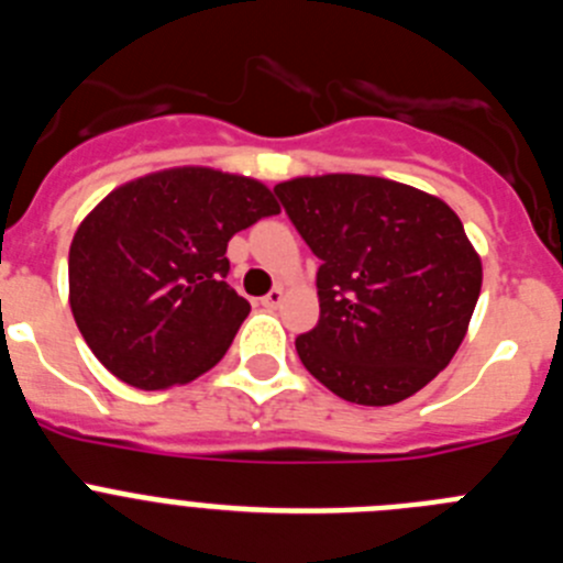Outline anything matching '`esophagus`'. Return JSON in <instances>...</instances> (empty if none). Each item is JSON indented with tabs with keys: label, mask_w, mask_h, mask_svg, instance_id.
Wrapping results in <instances>:
<instances>
[{
	"label": "esophagus",
	"mask_w": 563,
	"mask_h": 563,
	"mask_svg": "<svg viewBox=\"0 0 563 563\" xmlns=\"http://www.w3.org/2000/svg\"><path fill=\"white\" fill-rule=\"evenodd\" d=\"M282 301H285V290H282V287H273V290L267 292L265 298H262V305H265L267 310H276V307L282 305Z\"/></svg>",
	"instance_id": "1"
}]
</instances>
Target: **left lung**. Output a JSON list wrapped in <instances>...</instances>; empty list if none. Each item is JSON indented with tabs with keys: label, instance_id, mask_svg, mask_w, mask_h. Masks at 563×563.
Masks as SVG:
<instances>
[{
	"label": "left lung",
	"instance_id": "1",
	"mask_svg": "<svg viewBox=\"0 0 563 563\" xmlns=\"http://www.w3.org/2000/svg\"><path fill=\"white\" fill-rule=\"evenodd\" d=\"M273 191L321 258V316L296 338L307 372L361 406H391L434 380L482 290L460 217L431 194L363 174L298 177Z\"/></svg>",
	"mask_w": 563,
	"mask_h": 563
}]
</instances>
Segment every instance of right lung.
<instances>
[{
    "mask_svg": "<svg viewBox=\"0 0 563 563\" xmlns=\"http://www.w3.org/2000/svg\"><path fill=\"white\" fill-rule=\"evenodd\" d=\"M273 213L262 183L213 168L114 188L69 245V307L89 350L146 391L211 369L251 312L225 282L228 242Z\"/></svg>",
    "mask_w": 563,
    "mask_h": 563,
    "instance_id": "obj_1",
    "label": "right lung"
}]
</instances>
